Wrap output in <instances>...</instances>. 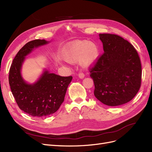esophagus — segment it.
<instances>
[{
	"label": "esophagus",
	"instance_id": "1",
	"mask_svg": "<svg viewBox=\"0 0 152 152\" xmlns=\"http://www.w3.org/2000/svg\"><path fill=\"white\" fill-rule=\"evenodd\" d=\"M84 77H85V75H84V74L83 73H79V77L80 78V79H84Z\"/></svg>",
	"mask_w": 152,
	"mask_h": 152
}]
</instances>
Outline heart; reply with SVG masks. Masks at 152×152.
<instances>
[{"label":"heart","instance_id":"1","mask_svg":"<svg viewBox=\"0 0 152 152\" xmlns=\"http://www.w3.org/2000/svg\"><path fill=\"white\" fill-rule=\"evenodd\" d=\"M99 50L97 44L88 40H75L65 45L62 49L61 57L66 62L74 63L79 61L83 68H89L97 63Z\"/></svg>","mask_w":152,"mask_h":152}]
</instances>
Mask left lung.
<instances>
[{
	"label": "left lung",
	"instance_id": "obj_1",
	"mask_svg": "<svg viewBox=\"0 0 152 152\" xmlns=\"http://www.w3.org/2000/svg\"><path fill=\"white\" fill-rule=\"evenodd\" d=\"M99 37L104 53L90 70L95 97L110 107L127 103L141 86V65L138 54L132 45L120 36L100 34Z\"/></svg>",
	"mask_w": 152,
	"mask_h": 152
}]
</instances>
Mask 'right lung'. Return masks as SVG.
I'll use <instances>...</instances> for the list:
<instances>
[{
  "label": "right lung",
  "mask_w": 152,
  "mask_h": 152,
  "mask_svg": "<svg viewBox=\"0 0 152 152\" xmlns=\"http://www.w3.org/2000/svg\"><path fill=\"white\" fill-rule=\"evenodd\" d=\"M50 43L37 39L26 43L14 58L9 75L11 92L20 108L32 117H45L56 112L64 102L72 77H61L44 68L34 83L27 82L21 75L26 56L34 50Z\"/></svg>",
  "instance_id": "1"
}]
</instances>
